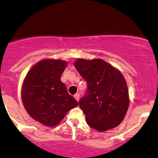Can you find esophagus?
Returning a JSON list of instances; mask_svg holds the SVG:
<instances>
[{
  "label": "esophagus",
  "mask_w": 158,
  "mask_h": 158,
  "mask_svg": "<svg viewBox=\"0 0 158 158\" xmlns=\"http://www.w3.org/2000/svg\"><path fill=\"white\" fill-rule=\"evenodd\" d=\"M74 98L77 99V101H79V94H76L75 95H74Z\"/></svg>",
  "instance_id": "esophagus-1"
}]
</instances>
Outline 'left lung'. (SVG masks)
Segmentation results:
<instances>
[{"instance_id": "obj_1", "label": "left lung", "mask_w": 158, "mask_h": 158, "mask_svg": "<svg viewBox=\"0 0 158 158\" xmlns=\"http://www.w3.org/2000/svg\"><path fill=\"white\" fill-rule=\"evenodd\" d=\"M74 66L88 86L79 102L87 123L99 131L119 126L129 105L128 87L123 74L101 59H78Z\"/></svg>"}]
</instances>
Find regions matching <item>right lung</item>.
Returning <instances> with one entry per match:
<instances>
[{"mask_svg": "<svg viewBox=\"0 0 158 158\" xmlns=\"http://www.w3.org/2000/svg\"><path fill=\"white\" fill-rule=\"evenodd\" d=\"M66 67V61L60 59H44L30 69L23 81V106L32 119L45 126H56L78 106L61 81Z\"/></svg>", "mask_w": 158, "mask_h": 158, "instance_id": "add662e5", "label": "right lung"}]
</instances>
